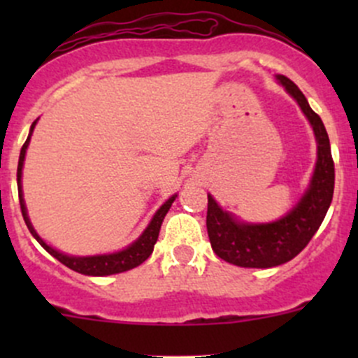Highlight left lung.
<instances>
[{
  "label": "left lung",
  "mask_w": 358,
  "mask_h": 358,
  "mask_svg": "<svg viewBox=\"0 0 358 358\" xmlns=\"http://www.w3.org/2000/svg\"><path fill=\"white\" fill-rule=\"evenodd\" d=\"M275 78L298 102L312 124L317 142V162L301 199L275 222H241L232 213L223 211L211 194H208L206 227L213 251L225 262L244 268H272L299 255L326 218L334 192V162L322 119L312 110L308 100L291 79L280 74Z\"/></svg>",
  "instance_id": "left-lung-1"
}]
</instances>
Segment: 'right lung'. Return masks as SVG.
<instances>
[{
	"mask_svg": "<svg viewBox=\"0 0 358 358\" xmlns=\"http://www.w3.org/2000/svg\"><path fill=\"white\" fill-rule=\"evenodd\" d=\"M38 122L36 119L34 122L31 124V131H29L27 140L22 145V150H20V157H19V168H17V185H19V201H20V209H22V216H24V222L27 225L29 232L32 234L36 241L41 244L53 258L59 259L60 263L69 266L71 270L74 272L83 273V275H93V277H103V275H112V273H121L126 272V270H131L135 266L142 265L154 251V244L157 243V237H159V230H161L162 225V220H164L166 213L169 211L171 208L173 201L176 199V194L175 196L169 197L161 208L157 209L156 215L152 216L150 223L147 225V229L143 230L142 236L135 241V243L129 244L128 248L121 249L117 252H109V255H95V256H69L66 252H60L59 249L48 246L41 237L38 236V232L34 230L32 227L31 220L27 216V208H25V202H24V194H22V168H24V159H25V152H27V147L29 142H31V135L34 131V126Z\"/></svg>",
	"mask_w": 358,
	"mask_h": 358,
	"instance_id": "obj_1",
	"label": "right lung"
}]
</instances>
